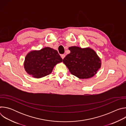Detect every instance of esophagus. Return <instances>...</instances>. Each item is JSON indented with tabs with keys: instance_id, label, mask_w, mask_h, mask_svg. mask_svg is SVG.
Segmentation results:
<instances>
[{
	"instance_id": "esophagus-1",
	"label": "esophagus",
	"mask_w": 126,
	"mask_h": 126,
	"mask_svg": "<svg viewBox=\"0 0 126 126\" xmlns=\"http://www.w3.org/2000/svg\"><path fill=\"white\" fill-rule=\"evenodd\" d=\"M61 58L63 59L64 58V57H65V54H62V55H61Z\"/></svg>"
}]
</instances>
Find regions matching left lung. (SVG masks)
<instances>
[{
    "label": "left lung",
    "instance_id": "obj_1",
    "mask_svg": "<svg viewBox=\"0 0 126 126\" xmlns=\"http://www.w3.org/2000/svg\"><path fill=\"white\" fill-rule=\"evenodd\" d=\"M71 52L63 62L71 73L80 79L92 77L101 67V60L96 52L90 48L79 47L69 48Z\"/></svg>",
    "mask_w": 126,
    "mask_h": 126
}]
</instances>
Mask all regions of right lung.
I'll list each match as a JSON object with an SVG mask.
<instances>
[{
	"mask_svg": "<svg viewBox=\"0 0 126 126\" xmlns=\"http://www.w3.org/2000/svg\"><path fill=\"white\" fill-rule=\"evenodd\" d=\"M62 60L57 50L45 47L29 53L25 59L24 68L29 74L40 78L50 74L54 66Z\"/></svg>",
	"mask_w": 126,
	"mask_h": 126,
	"instance_id": "obj_1",
	"label": "right lung"
}]
</instances>
